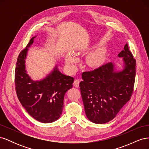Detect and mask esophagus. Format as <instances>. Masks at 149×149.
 I'll return each mask as SVG.
<instances>
[{"instance_id":"obj_1","label":"esophagus","mask_w":149,"mask_h":149,"mask_svg":"<svg viewBox=\"0 0 149 149\" xmlns=\"http://www.w3.org/2000/svg\"><path fill=\"white\" fill-rule=\"evenodd\" d=\"M80 81L79 79H75L73 83V85L76 88H78L79 86V83Z\"/></svg>"}]
</instances>
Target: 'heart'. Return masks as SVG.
<instances>
[{
	"label": "heart",
	"instance_id": "heart-1",
	"mask_svg": "<svg viewBox=\"0 0 149 149\" xmlns=\"http://www.w3.org/2000/svg\"><path fill=\"white\" fill-rule=\"evenodd\" d=\"M101 56H102L101 53L99 51H97L96 52L91 54V55H90L88 57L89 63L93 66H97L101 61ZM74 61V58L73 56L69 55L66 58V63L70 66L73 65Z\"/></svg>",
	"mask_w": 149,
	"mask_h": 149
}]
</instances>
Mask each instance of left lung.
Listing matches in <instances>:
<instances>
[{
    "mask_svg": "<svg viewBox=\"0 0 149 149\" xmlns=\"http://www.w3.org/2000/svg\"><path fill=\"white\" fill-rule=\"evenodd\" d=\"M118 56L123 57V70L115 71L110 62L82 73L81 94L86 115L94 123L104 124L113 119L133 93L136 61L127 43Z\"/></svg>",
    "mask_w": 149,
    "mask_h": 149,
    "instance_id": "left-lung-1",
    "label": "left lung"
}]
</instances>
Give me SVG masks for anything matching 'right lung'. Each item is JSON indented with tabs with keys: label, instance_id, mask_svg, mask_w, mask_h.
Wrapping results in <instances>:
<instances>
[{
	"label": "right lung",
	"instance_id": "right-lung-1",
	"mask_svg": "<svg viewBox=\"0 0 149 149\" xmlns=\"http://www.w3.org/2000/svg\"><path fill=\"white\" fill-rule=\"evenodd\" d=\"M34 38H31L18 56L15 71V90L21 104L32 118L43 123H50L60 117L65 94L73 87L74 78L60 73L56 66L42 80L35 81L29 77L25 70V59Z\"/></svg>",
	"mask_w": 149,
	"mask_h": 149
}]
</instances>
